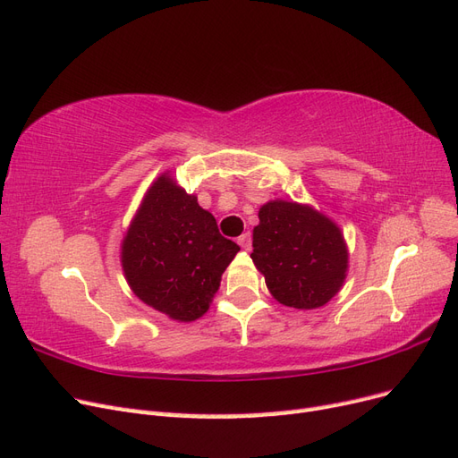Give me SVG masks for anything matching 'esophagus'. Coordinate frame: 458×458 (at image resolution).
Returning a JSON list of instances; mask_svg holds the SVG:
<instances>
[{"mask_svg": "<svg viewBox=\"0 0 458 458\" xmlns=\"http://www.w3.org/2000/svg\"><path fill=\"white\" fill-rule=\"evenodd\" d=\"M237 242L241 244L242 250H250V248H252V234L250 233L241 234V237L237 239Z\"/></svg>", "mask_w": 458, "mask_h": 458, "instance_id": "1", "label": "esophagus"}]
</instances>
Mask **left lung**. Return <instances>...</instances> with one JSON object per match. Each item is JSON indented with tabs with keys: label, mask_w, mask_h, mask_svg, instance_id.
<instances>
[{
	"label": "left lung",
	"mask_w": 458,
	"mask_h": 458,
	"mask_svg": "<svg viewBox=\"0 0 458 458\" xmlns=\"http://www.w3.org/2000/svg\"><path fill=\"white\" fill-rule=\"evenodd\" d=\"M252 246L250 258L269 293L288 308H321L345 279L348 250L340 229L308 206L284 200L261 206Z\"/></svg>",
	"instance_id": "8db88e82"
}]
</instances>
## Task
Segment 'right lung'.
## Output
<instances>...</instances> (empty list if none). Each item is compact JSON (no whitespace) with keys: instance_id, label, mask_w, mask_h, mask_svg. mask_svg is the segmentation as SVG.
<instances>
[{"instance_id":"1","label":"right lung","mask_w":458,"mask_h":458,"mask_svg":"<svg viewBox=\"0 0 458 458\" xmlns=\"http://www.w3.org/2000/svg\"><path fill=\"white\" fill-rule=\"evenodd\" d=\"M239 250L197 197L160 175L123 239L122 267L147 306L177 321H195L210 308L221 273Z\"/></svg>"}]
</instances>
